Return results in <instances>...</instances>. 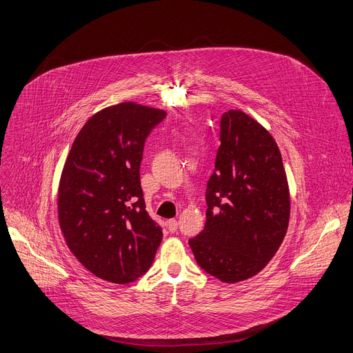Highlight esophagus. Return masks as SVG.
Listing matches in <instances>:
<instances>
[{"label":"esophagus","instance_id":"obj_1","mask_svg":"<svg viewBox=\"0 0 353 353\" xmlns=\"http://www.w3.org/2000/svg\"><path fill=\"white\" fill-rule=\"evenodd\" d=\"M168 228L170 232H176L177 231V219H169L168 221Z\"/></svg>","mask_w":353,"mask_h":353}]
</instances>
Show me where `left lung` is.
Returning <instances> with one entry per match:
<instances>
[{"instance_id":"1","label":"left lung","mask_w":353,"mask_h":353,"mask_svg":"<svg viewBox=\"0 0 353 353\" xmlns=\"http://www.w3.org/2000/svg\"><path fill=\"white\" fill-rule=\"evenodd\" d=\"M205 227L188 241L201 269L223 283L258 274L279 250L290 219V190L270 132L241 110L221 118Z\"/></svg>"}]
</instances>
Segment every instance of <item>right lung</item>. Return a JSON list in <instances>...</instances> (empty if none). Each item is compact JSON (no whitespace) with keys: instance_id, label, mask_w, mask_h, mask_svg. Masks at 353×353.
<instances>
[{"instance_id":"obj_1","label":"right lung","mask_w":353,"mask_h":353,"mask_svg":"<svg viewBox=\"0 0 353 353\" xmlns=\"http://www.w3.org/2000/svg\"><path fill=\"white\" fill-rule=\"evenodd\" d=\"M166 111L134 101L87 119L63 166L57 216L76 259L94 276L126 284L152 265L162 228L145 210L143 145Z\"/></svg>"}]
</instances>
